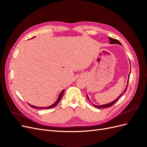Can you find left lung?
Listing matches in <instances>:
<instances>
[{
  "label": "left lung",
  "mask_w": 147,
  "mask_h": 147,
  "mask_svg": "<svg viewBox=\"0 0 147 147\" xmlns=\"http://www.w3.org/2000/svg\"><path fill=\"white\" fill-rule=\"evenodd\" d=\"M109 41H110V44H118V45H121V46H122V44H121V43H120L118 40H117L115 39V38H112V37H109ZM129 63H130V65H131L130 61H129ZM130 69H131V67H130ZM130 70H131V69H130ZM130 74H131V70H130V72H129V75H128L127 82V84H126V88L124 89V91L121 93V94H120V95L117 97V98L116 99H115V100H113L112 102H109V103H108V104H103V105H95V104H92V102L90 101V98H89V97H88V94H87L86 96H87V98H88V99L91 102V104H92L93 106H94V107H96V108H97V109L107 108V107H111V106H112V105L115 103V102H116L118 100V99L119 98V97H121V96L124 94V93L126 92V90H127V84H128V82H129V79Z\"/></svg>",
  "instance_id": "obj_1"
}]
</instances>
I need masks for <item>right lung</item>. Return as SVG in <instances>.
Wrapping results in <instances>:
<instances>
[{
    "label": "right lung",
    "mask_w": 147,
    "mask_h": 147,
    "mask_svg": "<svg viewBox=\"0 0 147 147\" xmlns=\"http://www.w3.org/2000/svg\"><path fill=\"white\" fill-rule=\"evenodd\" d=\"M34 37H33V38H34ZM64 92V90H63V91H61V92L59 94L58 97H57V100L55 101V103H53L52 105H50V106H48V107H40L34 106V105H30V104H29V105H30V107H32L34 108V109H52V108H53V107H56L57 104H58V103H59V101L61 100V98H62V97H63V96Z\"/></svg>",
    "instance_id": "1"
}]
</instances>
